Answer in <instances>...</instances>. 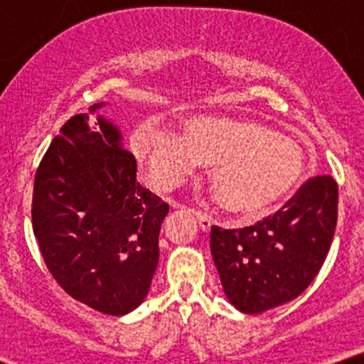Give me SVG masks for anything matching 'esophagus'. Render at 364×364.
Masks as SVG:
<instances>
[{
    "mask_svg": "<svg viewBox=\"0 0 364 364\" xmlns=\"http://www.w3.org/2000/svg\"><path fill=\"white\" fill-rule=\"evenodd\" d=\"M193 214L196 217V220H198L200 229H202L203 232L210 231V228H212V219H210V217H208L207 214H202V212H195V210H193Z\"/></svg>",
    "mask_w": 364,
    "mask_h": 364,
    "instance_id": "1",
    "label": "esophagus"
}]
</instances>
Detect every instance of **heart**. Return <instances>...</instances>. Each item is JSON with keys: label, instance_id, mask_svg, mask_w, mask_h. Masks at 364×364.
<instances>
[{"label": "heart", "instance_id": "1", "mask_svg": "<svg viewBox=\"0 0 364 364\" xmlns=\"http://www.w3.org/2000/svg\"><path fill=\"white\" fill-rule=\"evenodd\" d=\"M132 147L159 190H169L195 168L210 166L208 188L217 205L240 219L269 215L301 181L306 159L294 140L253 119L193 116L183 136L145 123Z\"/></svg>", "mask_w": 364, "mask_h": 364}]
</instances>
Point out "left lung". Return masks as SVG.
<instances>
[{
	"instance_id": "obj_1",
	"label": "left lung",
	"mask_w": 364,
	"mask_h": 364,
	"mask_svg": "<svg viewBox=\"0 0 364 364\" xmlns=\"http://www.w3.org/2000/svg\"><path fill=\"white\" fill-rule=\"evenodd\" d=\"M337 202L336 179L315 176L281 210L255 225H212V258L229 301L253 315L298 298L327 258Z\"/></svg>"
}]
</instances>
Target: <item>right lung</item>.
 Returning <instances> with one entry per match:
<instances>
[{
	"mask_svg": "<svg viewBox=\"0 0 364 364\" xmlns=\"http://www.w3.org/2000/svg\"><path fill=\"white\" fill-rule=\"evenodd\" d=\"M168 212L136 181L135 157L102 116L95 128L87 114L70 118L37 168L32 228L46 265L73 299L106 315L145 299Z\"/></svg>",
	"mask_w": 364,
	"mask_h": 364,
	"instance_id": "add662e5",
	"label": "right lung"
}]
</instances>
